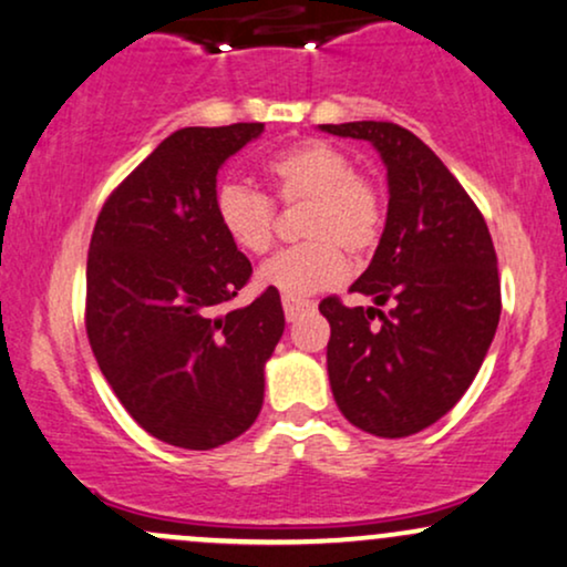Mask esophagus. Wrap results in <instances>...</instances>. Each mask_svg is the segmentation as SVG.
Instances as JSON below:
<instances>
[{
	"mask_svg": "<svg viewBox=\"0 0 567 567\" xmlns=\"http://www.w3.org/2000/svg\"><path fill=\"white\" fill-rule=\"evenodd\" d=\"M282 309H285V319H288V322H296V319L301 317L303 311L313 309V303L303 301V298H288V296H285L282 298Z\"/></svg>",
	"mask_w": 567,
	"mask_h": 567,
	"instance_id": "34e87169",
	"label": "esophagus"
}]
</instances>
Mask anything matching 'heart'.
I'll use <instances>...</instances> for the list:
<instances>
[{"mask_svg": "<svg viewBox=\"0 0 567 567\" xmlns=\"http://www.w3.org/2000/svg\"><path fill=\"white\" fill-rule=\"evenodd\" d=\"M266 179L282 206H303L298 231L306 243L279 250L258 269V282L288 298H306L343 282L351 258H370L383 240L385 195L372 176L353 172L346 150L324 140L298 142L264 163ZM218 227L245 254L261 256L277 231L269 195L240 182L214 193Z\"/></svg>", "mask_w": 567, "mask_h": 567, "instance_id": "1", "label": "heart"}]
</instances>
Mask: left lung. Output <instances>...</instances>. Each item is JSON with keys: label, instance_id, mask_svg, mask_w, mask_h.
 <instances>
[{"label": "left lung", "instance_id": "8db88e82", "mask_svg": "<svg viewBox=\"0 0 567 567\" xmlns=\"http://www.w3.org/2000/svg\"><path fill=\"white\" fill-rule=\"evenodd\" d=\"M322 132L372 142L391 193L383 240L351 285L374 306L319 303L332 395L361 431L404 439L441 420L486 359L502 313L496 250L473 197L409 128L353 121Z\"/></svg>", "mask_w": 567, "mask_h": 567}]
</instances>
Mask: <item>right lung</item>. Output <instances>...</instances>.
I'll return each instance as SVG.
<instances>
[{"instance_id":"obj_1","label":"right lung","mask_w":567,"mask_h":567,"mask_svg":"<svg viewBox=\"0 0 567 567\" xmlns=\"http://www.w3.org/2000/svg\"><path fill=\"white\" fill-rule=\"evenodd\" d=\"M264 124L174 132L107 195L86 258V338L158 441L206 452L254 425L285 330L279 292L229 309L254 266L214 214L221 163Z\"/></svg>"}]
</instances>
